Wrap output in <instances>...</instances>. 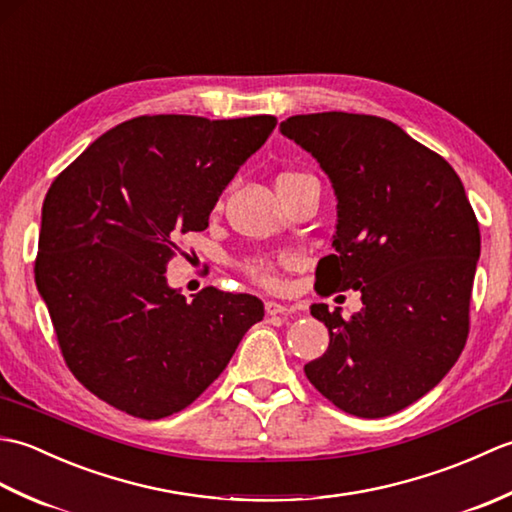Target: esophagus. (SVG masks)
I'll return each mask as SVG.
<instances>
[{"label":"esophagus","mask_w":512,"mask_h":512,"mask_svg":"<svg viewBox=\"0 0 512 512\" xmlns=\"http://www.w3.org/2000/svg\"><path fill=\"white\" fill-rule=\"evenodd\" d=\"M292 308L284 306V303L279 301H266V314L268 317H286V314H290Z\"/></svg>","instance_id":"1"}]
</instances>
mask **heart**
I'll list each match as a JSON object with an SVG mask.
<instances>
[{
	"mask_svg": "<svg viewBox=\"0 0 512 512\" xmlns=\"http://www.w3.org/2000/svg\"><path fill=\"white\" fill-rule=\"evenodd\" d=\"M284 176H292V173H284ZM279 176V178H284ZM281 262H288V259H281ZM246 273L253 277L255 281H259L262 286H275L277 284V262L268 257H255L246 262Z\"/></svg>",
	"mask_w": 512,
	"mask_h": 512,
	"instance_id": "heart-1",
	"label": "heart"
}]
</instances>
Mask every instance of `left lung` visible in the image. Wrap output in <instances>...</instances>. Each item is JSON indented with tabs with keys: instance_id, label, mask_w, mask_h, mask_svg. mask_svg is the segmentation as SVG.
<instances>
[{
	"instance_id": "8db88e82",
	"label": "left lung",
	"mask_w": 512,
	"mask_h": 512,
	"mask_svg": "<svg viewBox=\"0 0 512 512\" xmlns=\"http://www.w3.org/2000/svg\"><path fill=\"white\" fill-rule=\"evenodd\" d=\"M279 129L319 162L336 195L334 255L319 262L317 284L363 301L352 319L314 303L330 345L303 369L352 416H391L449 374L469 336L480 226L464 184L387 118L299 114Z\"/></svg>"
}]
</instances>
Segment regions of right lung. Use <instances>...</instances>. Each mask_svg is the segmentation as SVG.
Listing matches in <instances>:
<instances>
[{
  "label": "right lung",
  "mask_w": 512,
  "mask_h": 512,
  "mask_svg": "<svg viewBox=\"0 0 512 512\" xmlns=\"http://www.w3.org/2000/svg\"><path fill=\"white\" fill-rule=\"evenodd\" d=\"M275 125L266 114L138 116L52 182L37 290L70 372L107 405L145 420L189 407L262 321L257 297L204 288L187 301L165 270Z\"/></svg>",
  "instance_id": "obj_1"
}]
</instances>
